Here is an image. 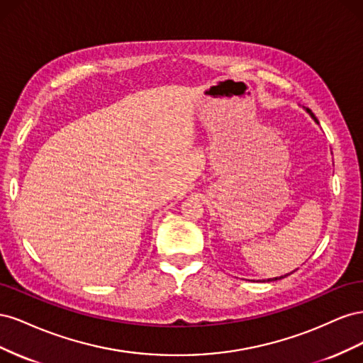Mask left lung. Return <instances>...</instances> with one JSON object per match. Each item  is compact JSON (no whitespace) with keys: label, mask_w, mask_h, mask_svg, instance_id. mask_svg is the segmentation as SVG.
Wrapping results in <instances>:
<instances>
[{"label":"left lung","mask_w":363,"mask_h":363,"mask_svg":"<svg viewBox=\"0 0 363 363\" xmlns=\"http://www.w3.org/2000/svg\"><path fill=\"white\" fill-rule=\"evenodd\" d=\"M304 111H306V112H307V113H309V115H311V118H312V119H313V121H315V123H316V124H320V123H318V119H316V118H315V115H313V113H312V111H311V108H307V107H304ZM286 276H289V274H286ZM286 276H281V277H274V279H268V280H267V281H276V280H280V279H284V277H286Z\"/></svg>","instance_id":"left-lung-1"}]
</instances>
